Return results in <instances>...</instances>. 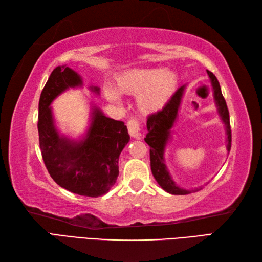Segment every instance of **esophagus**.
Returning a JSON list of instances; mask_svg holds the SVG:
<instances>
[{
    "label": "esophagus",
    "instance_id": "obj_1",
    "mask_svg": "<svg viewBox=\"0 0 262 262\" xmlns=\"http://www.w3.org/2000/svg\"><path fill=\"white\" fill-rule=\"evenodd\" d=\"M127 128H128V133H129V135L132 137L140 138L141 133H142V125L140 121L134 118L130 119L127 122Z\"/></svg>",
    "mask_w": 262,
    "mask_h": 262
}]
</instances>
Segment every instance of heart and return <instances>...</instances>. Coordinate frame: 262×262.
Listing matches in <instances>:
<instances>
[{"instance_id": "b5f03b06", "label": "heart", "mask_w": 262, "mask_h": 262, "mask_svg": "<svg viewBox=\"0 0 262 262\" xmlns=\"http://www.w3.org/2000/svg\"><path fill=\"white\" fill-rule=\"evenodd\" d=\"M177 75L169 70L136 69L121 73L116 80L117 91L137 98V104L144 113H155L168 103L177 88ZM107 98L117 101L118 96L108 89Z\"/></svg>"}]
</instances>
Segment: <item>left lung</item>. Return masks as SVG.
I'll return each mask as SVG.
<instances>
[{
    "label": "left lung",
    "instance_id": "obj_1",
    "mask_svg": "<svg viewBox=\"0 0 262 262\" xmlns=\"http://www.w3.org/2000/svg\"><path fill=\"white\" fill-rule=\"evenodd\" d=\"M207 74L210 79L211 85H213L214 97L216 100V104L219 107V113L222 117V119L226 125V132H227V151L230 152L231 149V143H232V133H231V125H230V114L229 109H227L226 101L222 94L221 86L219 80L216 76L207 71ZM183 90L185 86H181L173 93V96L170 98L164 107L157 111V113L148 115L147 117V135L144 138L148 146H149V160H151V170L152 173L158 181L159 185L162 187L166 192L172 194H188L192 191H198L199 189H194V190H185L178 187L174 181L172 180L171 176L169 174L166 166L164 164V148L170 137V129L173 126V122L177 118L178 110H179Z\"/></svg>",
    "mask_w": 262,
    "mask_h": 262
}]
</instances>
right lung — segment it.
<instances>
[{
    "instance_id": "obj_1",
    "label": "right lung",
    "mask_w": 262,
    "mask_h": 262,
    "mask_svg": "<svg viewBox=\"0 0 262 262\" xmlns=\"http://www.w3.org/2000/svg\"><path fill=\"white\" fill-rule=\"evenodd\" d=\"M82 84L80 75L66 65L57 66L39 99L38 134L43 163L54 181L80 196L99 197L108 192L119 174V155L129 142L124 121L94 109L91 126L82 142L59 137L49 104L69 88ZM93 91L99 92L94 86Z\"/></svg>"
}]
</instances>
